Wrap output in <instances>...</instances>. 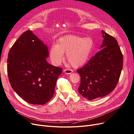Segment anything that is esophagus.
Listing matches in <instances>:
<instances>
[{
  "label": "esophagus",
  "mask_w": 134,
  "mask_h": 134,
  "mask_svg": "<svg viewBox=\"0 0 134 134\" xmlns=\"http://www.w3.org/2000/svg\"><path fill=\"white\" fill-rule=\"evenodd\" d=\"M63 72H64V73L66 74H71L73 71V70H72V69H65L63 70Z\"/></svg>",
  "instance_id": "34e87169"
}]
</instances>
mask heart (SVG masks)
<instances>
[{
    "label": "heart",
    "instance_id": "obj_1",
    "mask_svg": "<svg viewBox=\"0 0 134 134\" xmlns=\"http://www.w3.org/2000/svg\"><path fill=\"white\" fill-rule=\"evenodd\" d=\"M94 47L93 40L90 37L82 38L75 35H67L59 38L53 45L49 55L53 64L60 65L66 53V60L72 67L78 68L88 60Z\"/></svg>",
    "mask_w": 134,
    "mask_h": 134
}]
</instances>
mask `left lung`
<instances>
[{
	"label": "left lung",
	"instance_id": "8db88e82",
	"mask_svg": "<svg viewBox=\"0 0 134 134\" xmlns=\"http://www.w3.org/2000/svg\"><path fill=\"white\" fill-rule=\"evenodd\" d=\"M102 34L101 50L77 70L81 76L79 92L88 100L110 93L117 85L123 67V55L117 40L103 30Z\"/></svg>",
	"mask_w": 134,
	"mask_h": 134
}]
</instances>
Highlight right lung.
I'll return each mask as SVG.
<instances>
[{
    "instance_id": "add662e5",
    "label": "right lung",
    "mask_w": 134,
    "mask_h": 134,
    "mask_svg": "<svg viewBox=\"0 0 134 134\" xmlns=\"http://www.w3.org/2000/svg\"><path fill=\"white\" fill-rule=\"evenodd\" d=\"M47 46L31 30L24 32L12 46L8 59L11 86L27 103L44 105L54 95L62 69L47 61Z\"/></svg>"
}]
</instances>
